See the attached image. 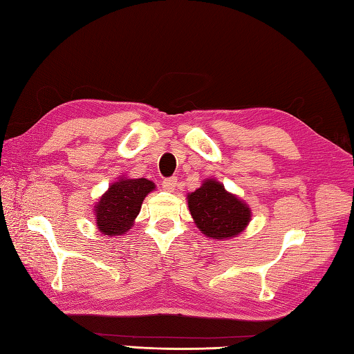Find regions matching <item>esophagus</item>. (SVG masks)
<instances>
[{"mask_svg":"<svg viewBox=\"0 0 354 354\" xmlns=\"http://www.w3.org/2000/svg\"><path fill=\"white\" fill-rule=\"evenodd\" d=\"M178 187V178L176 176H171V178H167L164 179L162 181V189L165 192H173Z\"/></svg>","mask_w":354,"mask_h":354,"instance_id":"34e87169","label":"esophagus"}]
</instances>
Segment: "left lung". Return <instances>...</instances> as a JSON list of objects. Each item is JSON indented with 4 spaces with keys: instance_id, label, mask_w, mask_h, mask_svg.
Returning a JSON list of instances; mask_svg holds the SVG:
<instances>
[{
    "instance_id": "left-lung-1",
    "label": "left lung",
    "mask_w": 354,
    "mask_h": 354,
    "mask_svg": "<svg viewBox=\"0 0 354 354\" xmlns=\"http://www.w3.org/2000/svg\"><path fill=\"white\" fill-rule=\"evenodd\" d=\"M187 201L194 223L207 237H236L251 221L250 205L216 179H205L198 190L187 194Z\"/></svg>"
}]
</instances>
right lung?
<instances>
[{
	"label": "right lung",
	"instance_id": "right-lung-1",
	"mask_svg": "<svg viewBox=\"0 0 354 354\" xmlns=\"http://www.w3.org/2000/svg\"><path fill=\"white\" fill-rule=\"evenodd\" d=\"M152 190L155 184L146 178H120L94 207L97 228L109 237L126 234L140 213L142 201Z\"/></svg>",
	"mask_w": 354,
	"mask_h": 354
}]
</instances>
